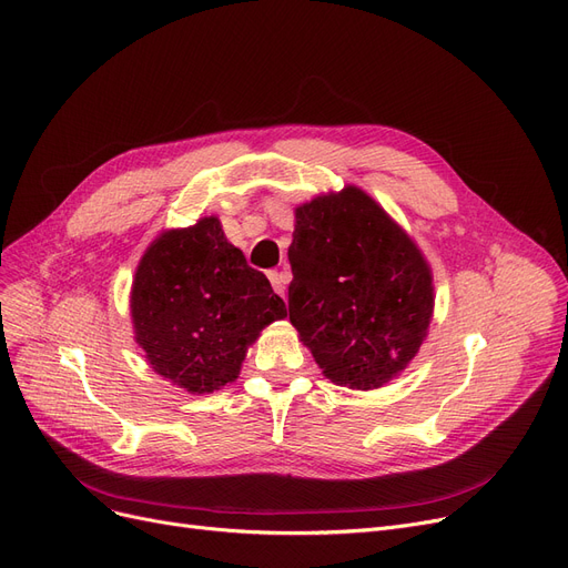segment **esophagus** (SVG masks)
<instances>
[{"label":"esophagus","mask_w":568,"mask_h":568,"mask_svg":"<svg viewBox=\"0 0 568 568\" xmlns=\"http://www.w3.org/2000/svg\"><path fill=\"white\" fill-rule=\"evenodd\" d=\"M268 281H271V285H274V290L278 292V294H285V285H287V281H290V271L287 268H283V271H268Z\"/></svg>","instance_id":"obj_1"}]
</instances>
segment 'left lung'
Instances as JSON below:
<instances>
[{"mask_svg":"<svg viewBox=\"0 0 568 568\" xmlns=\"http://www.w3.org/2000/svg\"><path fill=\"white\" fill-rule=\"evenodd\" d=\"M287 257L290 320L332 383L381 387L420 351L429 266L372 196L348 187L300 206Z\"/></svg>","mask_w":568,"mask_h":568,"instance_id":"obj_1","label":"left lung"}]
</instances>
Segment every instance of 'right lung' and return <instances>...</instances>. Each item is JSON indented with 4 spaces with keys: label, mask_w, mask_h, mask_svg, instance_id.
Returning <instances> with one entry per match:
<instances>
[{
    "label": "right lung",
    "mask_w": 568,
    "mask_h": 568,
    "mask_svg": "<svg viewBox=\"0 0 568 568\" xmlns=\"http://www.w3.org/2000/svg\"><path fill=\"white\" fill-rule=\"evenodd\" d=\"M285 315V302L213 215L164 232L132 285L136 343L160 376L192 394L232 383L248 345Z\"/></svg>",
    "instance_id": "add662e5"
}]
</instances>
